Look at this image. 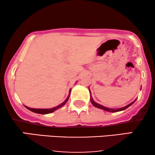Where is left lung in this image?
Returning a JSON list of instances; mask_svg holds the SVG:
<instances>
[{
	"label": "left lung",
	"mask_w": 155,
	"mask_h": 155,
	"mask_svg": "<svg viewBox=\"0 0 155 155\" xmlns=\"http://www.w3.org/2000/svg\"><path fill=\"white\" fill-rule=\"evenodd\" d=\"M90 100H91V103L92 104V105L94 106V107H97V108H99V109H101L105 110V111H109V112H118V111H123V110H124V109H127V108L130 107V105H132L135 102V101H133V102L130 103V104H128V105L126 106V107H125L120 108V109H110V108H107V107H104V106H102V105L99 104H97V103L95 102V101H94V100H93L92 97H90Z\"/></svg>",
	"instance_id": "left-lung-1"
}]
</instances>
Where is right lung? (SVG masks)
<instances>
[{"mask_svg":"<svg viewBox=\"0 0 155 155\" xmlns=\"http://www.w3.org/2000/svg\"><path fill=\"white\" fill-rule=\"evenodd\" d=\"M70 92H71V90H70ZM68 98H69V97H68L66 99H65V101H64V102L62 103L60 105L57 106V107H56L52 108V109H31V108H29V107H26V106H25V107H26L27 109H28L29 110H30L31 111H33V112H35V113H37V114H50V113H52V112H54V111H56V109H59V108H60V107H63V106L67 102V101L68 100Z\"/></svg>","mask_w":155,"mask_h":155,"instance_id":"right-lung-1","label":"right lung"}]
</instances>
